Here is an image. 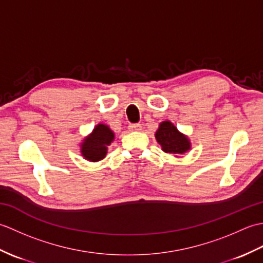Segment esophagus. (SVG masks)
I'll return each instance as SVG.
<instances>
[{
	"label": "esophagus",
	"instance_id": "34e87169",
	"mask_svg": "<svg viewBox=\"0 0 263 263\" xmlns=\"http://www.w3.org/2000/svg\"><path fill=\"white\" fill-rule=\"evenodd\" d=\"M141 124H139V123H136V124H130L128 125V130L130 131H140L141 130Z\"/></svg>",
	"mask_w": 263,
	"mask_h": 263
}]
</instances>
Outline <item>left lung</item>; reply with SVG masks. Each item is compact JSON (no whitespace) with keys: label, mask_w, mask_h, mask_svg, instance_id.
I'll list each match as a JSON object with an SVG mask.
<instances>
[{"label":"left lung","mask_w":263,"mask_h":263,"mask_svg":"<svg viewBox=\"0 0 263 263\" xmlns=\"http://www.w3.org/2000/svg\"><path fill=\"white\" fill-rule=\"evenodd\" d=\"M155 137L163 152L167 154L182 155L191 149L189 138L178 131L177 127L170 121L160 123Z\"/></svg>","instance_id":"1"}]
</instances>
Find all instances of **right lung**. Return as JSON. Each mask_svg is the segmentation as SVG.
Segmentation results:
<instances>
[{"instance_id":"add662e5","label":"right lung","mask_w":263,"mask_h":263,"mask_svg":"<svg viewBox=\"0 0 263 263\" xmlns=\"http://www.w3.org/2000/svg\"><path fill=\"white\" fill-rule=\"evenodd\" d=\"M115 135L106 124L95 126L92 132L83 139L80 144L81 155L89 161H99L105 158L107 147L114 140Z\"/></svg>"}]
</instances>
